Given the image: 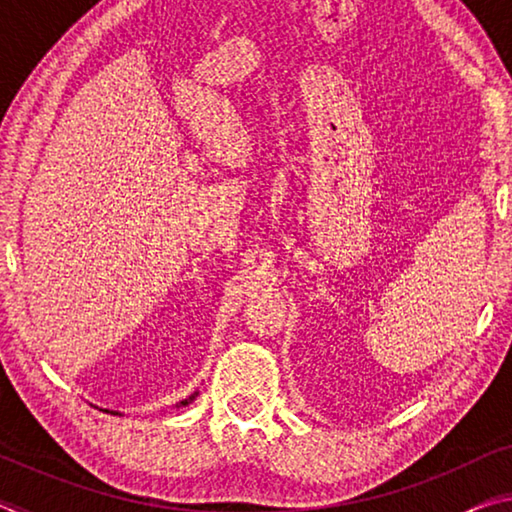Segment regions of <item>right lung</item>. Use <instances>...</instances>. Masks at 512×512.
<instances>
[{
  "label": "right lung",
  "instance_id": "add662e5",
  "mask_svg": "<svg viewBox=\"0 0 512 512\" xmlns=\"http://www.w3.org/2000/svg\"><path fill=\"white\" fill-rule=\"evenodd\" d=\"M196 395H198V393H194V395H189V397H187V400H183V402H180V404H176V406H187L189 402H192V400H194V397H196ZM103 411H108V409H103ZM110 413H112V415H121L119 411H110Z\"/></svg>",
  "mask_w": 512,
  "mask_h": 512
}]
</instances>
